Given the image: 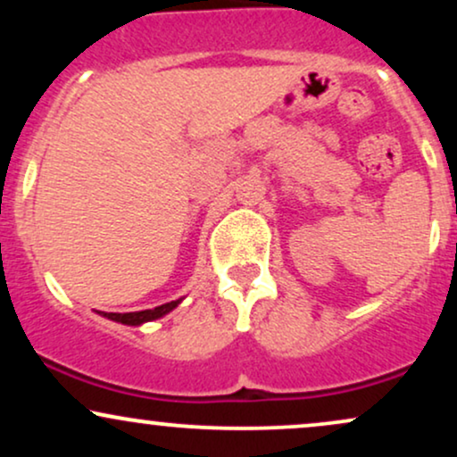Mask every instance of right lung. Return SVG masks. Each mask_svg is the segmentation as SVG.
<instances>
[{"label":"right lung","mask_w":457,"mask_h":457,"mask_svg":"<svg viewBox=\"0 0 457 457\" xmlns=\"http://www.w3.org/2000/svg\"><path fill=\"white\" fill-rule=\"evenodd\" d=\"M178 303H180V301L165 303V305L154 307V309H145V312H133V313H103V316L109 318V320H115V322H122V324H130V327H137V324L150 322V320H156V318L165 316V313H170L171 309H174V307L178 305Z\"/></svg>","instance_id":"right-lung-1"}]
</instances>
